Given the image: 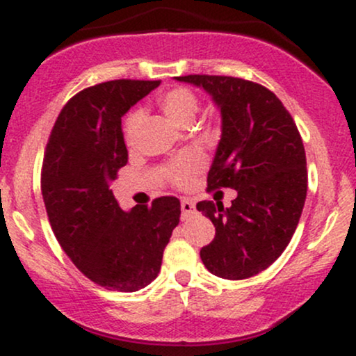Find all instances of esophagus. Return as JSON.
Segmentation results:
<instances>
[{
	"label": "esophagus",
	"mask_w": 356,
	"mask_h": 356,
	"mask_svg": "<svg viewBox=\"0 0 356 356\" xmlns=\"http://www.w3.org/2000/svg\"><path fill=\"white\" fill-rule=\"evenodd\" d=\"M181 209H182V218L187 219L195 212V206L191 199H182L181 201Z\"/></svg>",
	"instance_id": "34e87169"
}]
</instances>
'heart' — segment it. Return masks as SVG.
Returning <instances> with one entry per match:
<instances>
[{"mask_svg":"<svg viewBox=\"0 0 356 356\" xmlns=\"http://www.w3.org/2000/svg\"><path fill=\"white\" fill-rule=\"evenodd\" d=\"M159 105H161L162 112L165 113V117L175 125H187L194 120L195 113L199 110V100L195 97V93L189 88L177 87L172 90H167L165 93H162L159 97ZM142 118L144 113L142 110H134L129 113V117L125 118L124 124V138L127 144H134L136 140L138 129H140ZM202 167V159L201 155L195 152H186L179 155L177 159L170 161L165 165V175L170 182L175 186H186L191 181L192 175L197 172Z\"/></svg>","mask_w":356,"mask_h":356,"instance_id":"obj_1","label":"heart"}]
</instances>
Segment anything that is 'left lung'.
<instances>
[{
  "label": "left lung",
  "instance_id": "obj_1",
  "mask_svg": "<svg viewBox=\"0 0 356 356\" xmlns=\"http://www.w3.org/2000/svg\"><path fill=\"white\" fill-rule=\"evenodd\" d=\"M179 81L202 87L220 108L222 136L207 174V189L231 187V207L201 201L216 238L201 249L212 275L246 280L281 256L303 212L306 154L291 113L271 90L222 75H186Z\"/></svg>",
  "mask_w": 356,
  "mask_h": 356
}]
</instances>
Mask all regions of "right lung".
I'll list each match as a JSON object with an SVG mask.
<instances>
[{
  "instance_id": "add662e5",
  "label": "right lung",
  "mask_w": 356,
  "mask_h": 356,
  "mask_svg": "<svg viewBox=\"0 0 356 356\" xmlns=\"http://www.w3.org/2000/svg\"><path fill=\"white\" fill-rule=\"evenodd\" d=\"M159 80H112L81 90L61 108L42 167V194L61 249L93 283L113 291L145 288L181 219V202L120 209L108 184L129 161L122 117Z\"/></svg>"
}]
</instances>
